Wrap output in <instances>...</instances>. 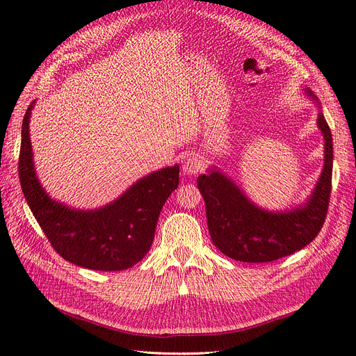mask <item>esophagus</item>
Here are the masks:
<instances>
[{
  "label": "esophagus",
  "mask_w": 356,
  "mask_h": 356,
  "mask_svg": "<svg viewBox=\"0 0 356 356\" xmlns=\"http://www.w3.org/2000/svg\"><path fill=\"white\" fill-rule=\"evenodd\" d=\"M182 170H184L186 175H190V177L197 175L199 172L203 170V163H202L200 157L196 156V154L187 157V160L184 161V165H182Z\"/></svg>",
  "instance_id": "esophagus-1"
}]
</instances>
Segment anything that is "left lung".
<instances>
[{
  "label": "left lung",
  "mask_w": 356,
  "mask_h": 356,
  "mask_svg": "<svg viewBox=\"0 0 356 356\" xmlns=\"http://www.w3.org/2000/svg\"><path fill=\"white\" fill-rule=\"evenodd\" d=\"M307 93L318 101L310 90ZM318 126L325 139V163L305 207L291 212H267L254 207L217 170L197 178L211 239L224 255L243 263H268L300 251L316 238L327 218L332 177V138L322 113Z\"/></svg>",
  "instance_id": "obj_1"
}]
</instances>
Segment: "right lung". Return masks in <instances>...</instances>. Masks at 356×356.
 Returning a JSON list of instances; mask_svg holds the SVG:
<instances>
[{"label":"right lung","instance_id":"add662e5","mask_svg":"<svg viewBox=\"0 0 356 356\" xmlns=\"http://www.w3.org/2000/svg\"><path fill=\"white\" fill-rule=\"evenodd\" d=\"M24 115L19 178L29 209L63 260L92 270H126L141 261L154 239L161 208L178 187L179 168L160 169L98 211H74L51 200L41 188L32 163L29 115Z\"/></svg>","mask_w":356,"mask_h":356}]
</instances>
